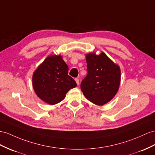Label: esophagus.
Here are the masks:
<instances>
[{"instance_id":"1","label":"esophagus","mask_w":155,"mask_h":155,"mask_svg":"<svg viewBox=\"0 0 155 155\" xmlns=\"http://www.w3.org/2000/svg\"><path fill=\"white\" fill-rule=\"evenodd\" d=\"M75 81H76V82H77V85H79V80H78V78H75Z\"/></svg>"}]
</instances>
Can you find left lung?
<instances>
[{
	"label": "left lung",
	"instance_id": "left-lung-1",
	"mask_svg": "<svg viewBox=\"0 0 155 155\" xmlns=\"http://www.w3.org/2000/svg\"><path fill=\"white\" fill-rule=\"evenodd\" d=\"M88 74L81 88L88 100L97 105L110 101L117 93L120 82V69L105 53L86 55Z\"/></svg>",
	"mask_w": 155,
	"mask_h": 155
}]
</instances>
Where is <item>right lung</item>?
Here are the masks:
<instances>
[{
	"label": "right lung",
	"instance_id": "obj_1",
	"mask_svg": "<svg viewBox=\"0 0 155 155\" xmlns=\"http://www.w3.org/2000/svg\"><path fill=\"white\" fill-rule=\"evenodd\" d=\"M69 67L60 55L46 58L33 75V86L41 100L50 105L61 101L68 91L77 83L69 76Z\"/></svg>",
	"mask_w": 155,
	"mask_h": 155
}]
</instances>
